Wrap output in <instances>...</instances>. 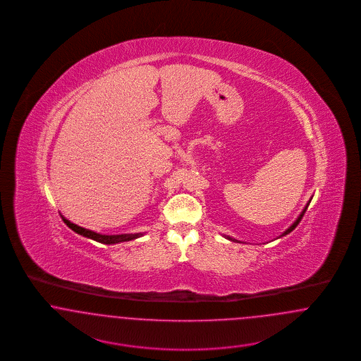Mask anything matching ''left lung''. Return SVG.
Returning a JSON list of instances; mask_svg holds the SVG:
<instances>
[{
	"instance_id": "1",
	"label": "left lung",
	"mask_w": 361,
	"mask_h": 361,
	"mask_svg": "<svg viewBox=\"0 0 361 361\" xmlns=\"http://www.w3.org/2000/svg\"><path fill=\"white\" fill-rule=\"evenodd\" d=\"M310 202H311V200H310ZM310 202L307 203V206L303 208V211L300 212V215L298 216V219H296V221H295V222H293V224H292L291 226H290V227H288V228H287V230H286V231H284V233L280 235V237H284V235H287L288 233H291L292 230H293V228H295V227L299 224V222H300V221H302V218H303V215H305V212H306V209H307V207H309ZM227 238H228L230 240H234L233 238H230V237H227Z\"/></svg>"
}]
</instances>
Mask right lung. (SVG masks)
<instances>
[{"mask_svg": "<svg viewBox=\"0 0 361 361\" xmlns=\"http://www.w3.org/2000/svg\"><path fill=\"white\" fill-rule=\"evenodd\" d=\"M63 222L69 226L70 228L73 231H75L77 234L86 237V238H90V240H97L100 243H105V245H114V243H119V242H127V240H135L142 237L143 234H119V235H104V234H99V233H94L92 230H87L81 226H77V224H71L70 221H68L66 218H63Z\"/></svg>", "mask_w": 361, "mask_h": 361, "instance_id": "1", "label": "right lung"}]
</instances>
